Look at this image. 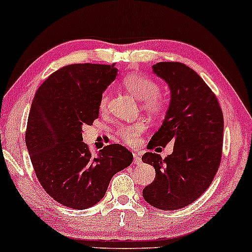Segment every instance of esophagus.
<instances>
[{
	"label": "esophagus",
	"mask_w": 252,
	"mask_h": 252,
	"mask_svg": "<svg viewBox=\"0 0 252 252\" xmlns=\"http://www.w3.org/2000/svg\"><path fill=\"white\" fill-rule=\"evenodd\" d=\"M132 156H134V163L141 164V162H142V158H141L140 154H137V153H132Z\"/></svg>",
	"instance_id": "1"
}]
</instances>
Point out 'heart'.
<instances>
[{
    "mask_svg": "<svg viewBox=\"0 0 252 252\" xmlns=\"http://www.w3.org/2000/svg\"><path fill=\"white\" fill-rule=\"evenodd\" d=\"M123 85L131 94L142 100V109L153 116L162 114L166 108V100L158 92V85L152 78L144 74L134 73L124 78ZM108 94H103L99 100V109L104 111L108 108ZM146 130V124L143 122H135L131 124L121 126L117 129V135L124 143L129 146H135L138 142V138Z\"/></svg>",
    "mask_w": 252,
    "mask_h": 252,
    "instance_id": "1",
    "label": "heart"
}]
</instances>
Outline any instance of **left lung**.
<instances>
[{
	"mask_svg": "<svg viewBox=\"0 0 252 252\" xmlns=\"http://www.w3.org/2000/svg\"><path fill=\"white\" fill-rule=\"evenodd\" d=\"M153 72L168 84L170 102L147 148L169 142L174 148L164 158L156 153L142 156L156 173L142 194L156 209L173 211L192 204L210 187L220 164L224 118L216 94L189 66L163 62L153 65Z\"/></svg>",
	"mask_w": 252,
	"mask_h": 252,
	"instance_id": "obj_1",
	"label": "left lung"
}]
</instances>
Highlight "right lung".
I'll return each mask as SVG.
<instances>
[{
	"label": "right lung",
	"mask_w": 252,
	"mask_h": 252,
	"mask_svg": "<svg viewBox=\"0 0 252 252\" xmlns=\"http://www.w3.org/2000/svg\"><path fill=\"white\" fill-rule=\"evenodd\" d=\"M116 76L114 65L72 63L52 73L32 102L26 131L32 164L47 194L70 209L99 202L112 176L132 162L121 144L94 156L83 142V126L98 118L100 97Z\"/></svg>",
	"instance_id": "add662e5"
}]
</instances>
